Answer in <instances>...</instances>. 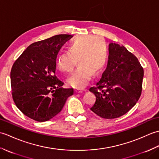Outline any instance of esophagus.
<instances>
[{
	"instance_id": "1",
	"label": "esophagus",
	"mask_w": 159,
	"mask_h": 159,
	"mask_svg": "<svg viewBox=\"0 0 159 159\" xmlns=\"http://www.w3.org/2000/svg\"><path fill=\"white\" fill-rule=\"evenodd\" d=\"M75 91H76V92H77V93H82V92H83V90L82 89H76Z\"/></svg>"
}]
</instances>
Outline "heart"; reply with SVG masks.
<instances>
[{"instance_id": "1", "label": "heart", "mask_w": 159, "mask_h": 159, "mask_svg": "<svg viewBox=\"0 0 159 159\" xmlns=\"http://www.w3.org/2000/svg\"><path fill=\"white\" fill-rule=\"evenodd\" d=\"M77 60L79 66L67 79L70 85L82 88L89 83L93 73L101 72L107 61V48L105 42L99 37L85 35L78 36L70 43L68 52L58 56L57 67L65 73L73 70Z\"/></svg>"}]
</instances>
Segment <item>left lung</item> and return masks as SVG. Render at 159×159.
<instances>
[{"label":"left lung","mask_w":159,"mask_h":159,"mask_svg":"<svg viewBox=\"0 0 159 159\" xmlns=\"http://www.w3.org/2000/svg\"><path fill=\"white\" fill-rule=\"evenodd\" d=\"M107 67L96 87L89 88L96 97L93 113L104 119L126 114L139 100L142 92L143 69L133 54L110 43Z\"/></svg>","instance_id":"left-lung-1"}]
</instances>
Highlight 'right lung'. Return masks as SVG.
Wrapping results in <instances>:
<instances>
[{"label": "right lung", "mask_w": 159, "mask_h": 159, "mask_svg": "<svg viewBox=\"0 0 159 159\" xmlns=\"http://www.w3.org/2000/svg\"><path fill=\"white\" fill-rule=\"evenodd\" d=\"M72 37L57 35L33 43L13 63L10 74L13 99L32 120H50L73 95L74 89L63 88L64 83L55 74L57 54Z\"/></svg>", "instance_id": "1"}]
</instances>
